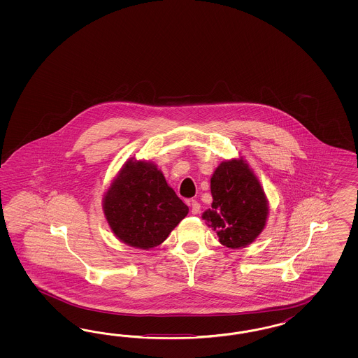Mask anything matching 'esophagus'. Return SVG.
Here are the masks:
<instances>
[{"label":"esophagus","mask_w":358,"mask_h":358,"mask_svg":"<svg viewBox=\"0 0 358 358\" xmlns=\"http://www.w3.org/2000/svg\"><path fill=\"white\" fill-rule=\"evenodd\" d=\"M189 205L192 207V213L196 215V214H199V211H201V205L194 201V199H192V201H189Z\"/></svg>","instance_id":"obj_1"}]
</instances>
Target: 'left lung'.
<instances>
[{
  "label": "left lung",
  "mask_w": 358,
  "mask_h": 358,
  "mask_svg": "<svg viewBox=\"0 0 358 358\" xmlns=\"http://www.w3.org/2000/svg\"><path fill=\"white\" fill-rule=\"evenodd\" d=\"M213 203L202 214L217 232L222 245L238 250L262 232L269 214L268 199L259 178L243 159L219 164L211 177Z\"/></svg>",
  "instance_id": "left-lung-1"
}]
</instances>
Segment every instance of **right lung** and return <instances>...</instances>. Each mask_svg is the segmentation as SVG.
<instances>
[{"instance_id":"obj_1","label":"right lung","mask_w":358,"mask_h":358,"mask_svg":"<svg viewBox=\"0 0 358 358\" xmlns=\"http://www.w3.org/2000/svg\"><path fill=\"white\" fill-rule=\"evenodd\" d=\"M102 208L114 235L139 250L160 245L189 213L163 172L151 162L135 159L122 166L105 193Z\"/></svg>"}]
</instances>
